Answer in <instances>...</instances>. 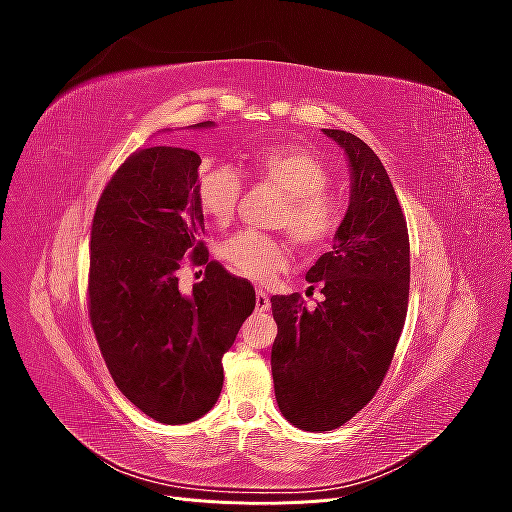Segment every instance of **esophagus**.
Masks as SVG:
<instances>
[{"instance_id":"34e87169","label":"esophagus","mask_w":512,"mask_h":512,"mask_svg":"<svg viewBox=\"0 0 512 512\" xmlns=\"http://www.w3.org/2000/svg\"><path fill=\"white\" fill-rule=\"evenodd\" d=\"M271 301H269V294L265 290H256V307L260 309V312H265V309H269Z\"/></svg>"}]
</instances>
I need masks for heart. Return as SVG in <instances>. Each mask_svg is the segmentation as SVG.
<instances>
[{
	"label": "heart",
	"mask_w": 512,
	"mask_h": 512,
	"mask_svg": "<svg viewBox=\"0 0 512 512\" xmlns=\"http://www.w3.org/2000/svg\"><path fill=\"white\" fill-rule=\"evenodd\" d=\"M250 179L284 194L271 222L286 228L294 243L316 250L335 237L342 224V207L329 194L333 183L329 168L312 151L294 145L260 147L252 153ZM243 192V179L228 166L205 168L196 185L200 207L220 224L235 218ZM222 256L232 269L254 282H267L288 265L286 245L256 230H243L230 237L222 247Z\"/></svg>",
	"instance_id": "b5f03b06"
}]
</instances>
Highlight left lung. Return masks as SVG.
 Wrapping results in <instances>:
<instances>
[{
    "instance_id": "obj_1",
    "label": "left lung",
    "mask_w": 512,
    "mask_h": 512,
    "mask_svg": "<svg viewBox=\"0 0 512 512\" xmlns=\"http://www.w3.org/2000/svg\"><path fill=\"white\" fill-rule=\"evenodd\" d=\"M346 151L350 207L333 252L307 271L324 301L307 309L299 292L271 297L275 399L292 425L331 431L363 410L391 367L410 294V237L386 170L367 143L322 130Z\"/></svg>"
}]
</instances>
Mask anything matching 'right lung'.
I'll list each match as a JSON object with an SVG mask.
<instances>
[{
	"label": "right lung",
	"instance_id": "obj_1",
	"mask_svg": "<svg viewBox=\"0 0 512 512\" xmlns=\"http://www.w3.org/2000/svg\"><path fill=\"white\" fill-rule=\"evenodd\" d=\"M213 121L192 128H211ZM196 151L138 149L106 183L91 222L89 320L117 389L153 421L192 423L224 384L222 356L254 312V286L209 260ZM206 267L192 295L178 269Z\"/></svg>",
	"mask_w": 512,
	"mask_h": 512
}]
</instances>
